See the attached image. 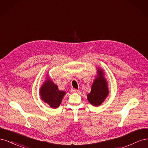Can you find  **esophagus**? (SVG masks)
Returning a JSON list of instances; mask_svg holds the SVG:
<instances>
[{"instance_id": "esophagus-1", "label": "esophagus", "mask_w": 148, "mask_h": 148, "mask_svg": "<svg viewBox=\"0 0 148 148\" xmlns=\"http://www.w3.org/2000/svg\"><path fill=\"white\" fill-rule=\"evenodd\" d=\"M71 91L74 92H78L79 91V90H78V89H71Z\"/></svg>"}]
</instances>
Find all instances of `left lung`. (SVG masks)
<instances>
[{
  "label": "left lung",
  "mask_w": 148,
  "mask_h": 148,
  "mask_svg": "<svg viewBox=\"0 0 148 148\" xmlns=\"http://www.w3.org/2000/svg\"><path fill=\"white\" fill-rule=\"evenodd\" d=\"M107 82L104 76L103 71L97 70V76L94 81L90 93L87 95L88 101L94 106H99L104 101L109 95Z\"/></svg>",
  "instance_id": "8db88e82"
}]
</instances>
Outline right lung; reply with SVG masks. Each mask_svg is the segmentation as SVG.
<instances>
[{"mask_svg": "<svg viewBox=\"0 0 148 148\" xmlns=\"http://www.w3.org/2000/svg\"><path fill=\"white\" fill-rule=\"evenodd\" d=\"M65 94V91H60L58 89L57 85L49 78L44 82L40 88V96L41 99L52 108L56 109L60 106Z\"/></svg>", "mask_w": 148, "mask_h": 148, "instance_id": "obj_1", "label": "right lung"}]
</instances>
